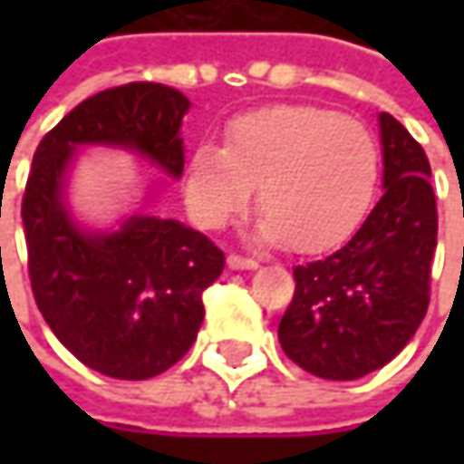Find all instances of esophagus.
<instances>
[{
    "label": "esophagus",
    "instance_id": "obj_1",
    "mask_svg": "<svg viewBox=\"0 0 464 464\" xmlns=\"http://www.w3.org/2000/svg\"><path fill=\"white\" fill-rule=\"evenodd\" d=\"M227 266H229L232 271H256V268H258V260L242 258L237 253H229V256H227Z\"/></svg>",
    "mask_w": 464,
    "mask_h": 464
}]
</instances>
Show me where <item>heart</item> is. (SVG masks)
<instances>
[{
    "label": "heart",
    "mask_w": 464,
    "mask_h": 464,
    "mask_svg": "<svg viewBox=\"0 0 464 464\" xmlns=\"http://www.w3.org/2000/svg\"><path fill=\"white\" fill-rule=\"evenodd\" d=\"M380 152L353 118L314 105H268L232 118L224 147L198 144L183 168L190 217L219 229L258 186L256 240L317 253L348 237L372 206Z\"/></svg>",
    "instance_id": "obj_1"
}]
</instances>
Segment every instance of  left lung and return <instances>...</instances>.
<instances>
[{
    "label": "left lung",
    "mask_w": 464,
    "mask_h": 464,
    "mask_svg": "<svg viewBox=\"0 0 464 464\" xmlns=\"http://www.w3.org/2000/svg\"><path fill=\"white\" fill-rule=\"evenodd\" d=\"M382 198L356 235L325 258L296 266L295 299L278 323L284 353L323 380L382 369L416 335L429 307L437 198L420 144L380 113Z\"/></svg>",
    "instance_id": "1"
}]
</instances>
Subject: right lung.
Segmentation results:
<instances>
[{
	"instance_id": "obj_1",
	"label": "right lung",
	"mask_w": 464,
	"mask_h": 464,
	"mask_svg": "<svg viewBox=\"0 0 464 464\" xmlns=\"http://www.w3.org/2000/svg\"><path fill=\"white\" fill-rule=\"evenodd\" d=\"M188 108L165 84L113 87L66 113L33 157L23 224L35 304L66 351L116 380H150L186 356L224 253L198 229L141 208L111 227L80 222L69 180L84 147L131 152L180 180Z\"/></svg>"
}]
</instances>
